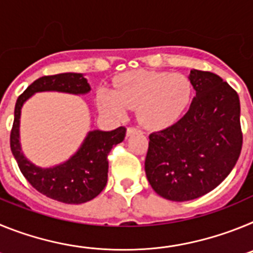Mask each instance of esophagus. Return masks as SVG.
Wrapping results in <instances>:
<instances>
[{"label":"esophagus","mask_w":253,"mask_h":253,"mask_svg":"<svg viewBox=\"0 0 253 253\" xmlns=\"http://www.w3.org/2000/svg\"><path fill=\"white\" fill-rule=\"evenodd\" d=\"M138 129L134 128V126H129L128 129H126V137H129V135H131V134L137 133Z\"/></svg>","instance_id":"34e87169"}]
</instances>
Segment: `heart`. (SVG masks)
<instances>
[{
  "label": "heart",
  "mask_w": 253,
  "mask_h": 253,
  "mask_svg": "<svg viewBox=\"0 0 253 253\" xmlns=\"http://www.w3.org/2000/svg\"><path fill=\"white\" fill-rule=\"evenodd\" d=\"M190 80L180 73L131 71L120 76L114 88L97 91V105L110 116H124L137 109L138 122L149 130H161L184 115L191 100Z\"/></svg>",
  "instance_id": "heart-1"
}]
</instances>
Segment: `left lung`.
Here are the masks:
<instances>
[{"instance_id": "8db88e82", "label": "left lung", "mask_w": 253, "mask_h": 253, "mask_svg": "<svg viewBox=\"0 0 253 253\" xmlns=\"http://www.w3.org/2000/svg\"><path fill=\"white\" fill-rule=\"evenodd\" d=\"M196 95L177 123L149 135L144 169L152 189L187 202L215 189L242 149L240 97L219 76L191 69Z\"/></svg>"}]
</instances>
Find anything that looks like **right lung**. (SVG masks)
Returning a JSON list of instances; mask_svg holds the SVG:
<instances>
[{
    "instance_id": "obj_1",
    "label": "right lung",
    "mask_w": 253,
    "mask_h": 253,
    "mask_svg": "<svg viewBox=\"0 0 253 253\" xmlns=\"http://www.w3.org/2000/svg\"><path fill=\"white\" fill-rule=\"evenodd\" d=\"M57 92L86 95L91 87L82 73H59L38 78L19 96L15 105V119L10 135V146L19 169L29 184L40 194L64 204H82L90 202L101 193L107 182L111 148L124 140V126L111 131L90 130L81 147L64 162L51 167L34 165L22 153L20 143L21 109L37 92Z\"/></svg>"
}]
</instances>
